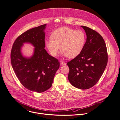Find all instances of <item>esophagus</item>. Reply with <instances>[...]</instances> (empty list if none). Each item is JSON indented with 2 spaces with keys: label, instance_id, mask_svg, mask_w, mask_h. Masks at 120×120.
Wrapping results in <instances>:
<instances>
[{
  "label": "esophagus",
  "instance_id": "34e87169",
  "mask_svg": "<svg viewBox=\"0 0 120 120\" xmlns=\"http://www.w3.org/2000/svg\"><path fill=\"white\" fill-rule=\"evenodd\" d=\"M61 64L62 65H65L66 64V63L64 62V61H61Z\"/></svg>",
  "mask_w": 120,
  "mask_h": 120
}]
</instances>
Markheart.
<instances>
[{
    "instance_id": "b5f03b06",
    "label": "heart",
    "mask_w": 120,
    "mask_h": 120,
    "mask_svg": "<svg viewBox=\"0 0 120 120\" xmlns=\"http://www.w3.org/2000/svg\"><path fill=\"white\" fill-rule=\"evenodd\" d=\"M45 41V45L50 55L56 56L60 50L69 58H74L82 51L86 40L85 33L82 30H76L63 27L55 30Z\"/></svg>"
}]
</instances>
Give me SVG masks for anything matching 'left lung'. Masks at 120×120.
I'll list each match as a JSON object with an SVG mask.
<instances>
[{
	"label": "left lung",
	"mask_w": 120,
	"mask_h": 120,
	"mask_svg": "<svg viewBox=\"0 0 120 120\" xmlns=\"http://www.w3.org/2000/svg\"><path fill=\"white\" fill-rule=\"evenodd\" d=\"M87 36L81 53L67 63L68 79L74 87L88 89L98 82L107 65L108 55L103 37L95 30L81 26Z\"/></svg>",
	"instance_id": "8db88e82"
}]
</instances>
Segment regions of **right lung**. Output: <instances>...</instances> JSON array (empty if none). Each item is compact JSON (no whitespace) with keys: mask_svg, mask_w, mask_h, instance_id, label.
I'll return each mask as SVG.
<instances>
[{"mask_svg":"<svg viewBox=\"0 0 120 120\" xmlns=\"http://www.w3.org/2000/svg\"><path fill=\"white\" fill-rule=\"evenodd\" d=\"M46 24L29 29L19 36L14 41L11 52V61L14 72L20 83L27 89L41 93L50 88L60 63L49 55L45 48ZM25 42L34 47L33 56L28 59L21 53Z\"/></svg>","mask_w":120,"mask_h":120,"instance_id":"obj_1","label":"right lung"}]
</instances>
